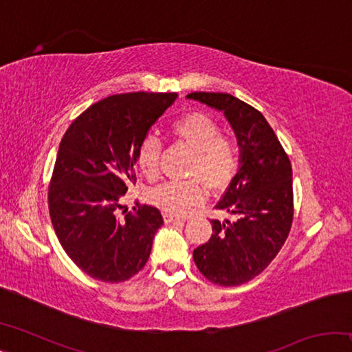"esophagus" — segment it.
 <instances>
[{"label":"esophagus","instance_id":"esophagus-1","mask_svg":"<svg viewBox=\"0 0 352 352\" xmlns=\"http://www.w3.org/2000/svg\"><path fill=\"white\" fill-rule=\"evenodd\" d=\"M163 217H164V222H166V223H172V222H180V220H184V219L178 217V216H174V214H169V212H164V214H163Z\"/></svg>","mask_w":352,"mask_h":352}]
</instances>
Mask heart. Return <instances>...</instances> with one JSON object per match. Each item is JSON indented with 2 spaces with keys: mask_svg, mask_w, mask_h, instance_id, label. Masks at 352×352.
I'll list each match as a JSON object with an SVG mask.
<instances>
[{
  "mask_svg": "<svg viewBox=\"0 0 352 352\" xmlns=\"http://www.w3.org/2000/svg\"><path fill=\"white\" fill-rule=\"evenodd\" d=\"M172 133L195 152L190 162L189 182H166L151 190L148 199L163 211L175 216L189 212L192 206L204 201L206 186L223 189L237 174L241 163L239 147L236 141L220 135L219 124L204 113H190L172 124ZM162 144L153 136L141 141L136 152V163L147 178H157L160 174Z\"/></svg>",
  "mask_w": 352,
  "mask_h": 352,
  "instance_id": "1",
  "label": "heart"
}]
</instances>
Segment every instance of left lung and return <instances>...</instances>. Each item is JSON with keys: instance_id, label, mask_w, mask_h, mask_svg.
Wrapping results in <instances>:
<instances>
[{"instance_id": "obj_1", "label": "left lung", "mask_w": 352, "mask_h": 352, "mask_svg": "<svg viewBox=\"0 0 352 352\" xmlns=\"http://www.w3.org/2000/svg\"><path fill=\"white\" fill-rule=\"evenodd\" d=\"M222 111L236 135L241 163L219 210L237 217L211 220L210 241L194 250L201 275L219 285H241L270 264L287 239L294 219L292 166L275 132L253 109L226 93L186 96Z\"/></svg>"}]
</instances>
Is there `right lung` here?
I'll list each match as a JSON object with an SVG mask.
<instances>
[{"mask_svg": "<svg viewBox=\"0 0 352 352\" xmlns=\"http://www.w3.org/2000/svg\"><path fill=\"white\" fill-rule=\"evenodd\" d=\"M177 93L115 94L74 119L58 146L47 204L58 242L82 272L104 283L136 275L163 225L158 208L122 210L136 152Z\"/></svg>", "mask_w": 352, "mask_h": 352, "instance_id": "add662e5", "label": "right lung"}]
</instances>
